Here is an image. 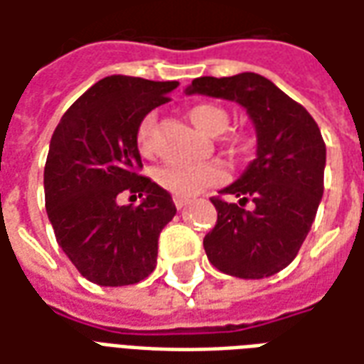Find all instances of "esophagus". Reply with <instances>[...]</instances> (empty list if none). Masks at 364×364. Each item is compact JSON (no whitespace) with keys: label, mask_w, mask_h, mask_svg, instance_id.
<instances>
[{"label":"esophagus","mask_w":364,"mask_h":364,"mask_svg":"<svg viewBox=\"0 0 364 364\" xmlns=\"http://www.w3.org/2000/svg\"><path fill=\"white\" fill-rule=\"evenodd\" d=\"M173 203H175V206H177V210H181V208H185V206H187V205H191V198L175 197Z\"/></svg>","instance_id":"obj_1"}]
</instances>
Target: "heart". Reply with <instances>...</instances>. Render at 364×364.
<instances>
[{
    "instance_id": "1",
    "label": "heart",
    "mask_w": 364,
    "mask_h": 364,
    "mask_svg": "<svg viewBox=\"0 0 364 364\" xmlns=\"http://www.w3.org/2000/svg\"><path fill=\"white\" fill-rule=\"evenodd\" d=\"M189 119L193 124L205 132V134H220L228 124V112L222 107L213 103H198L191 107ZM156 114L150 112L146 114L138 127H136V146L142 154L151 150V130H154ZM226 171L220 164L208 161V164H198V166H161L154 171V179L158 181L159 187H164L167 193L175 197H193L206 187L224 181Z\"/></svg>"
}]
</instances>
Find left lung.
I'll return each instance as SVG.
<instances>
[{"instance_id": "obj_1", "label": "left lung", "mask_w": 364, "mask_h": 364, "mask_svg": "<svg viewBox=\"0 0 364 364\" xmlns=\"http://www.w3.org/2000/svg\"><path fill=\"white\" fill-rule=\"evenodd\" d=\"M242 105L257 134V154L242 177L213 197L218 220L205 236L208 261L222 273L263 279L279 273L304 244L323 195L326 144L316 120L271 80L253 72L197 77L187 95ZM247 202L252 209H245Z\"/></svg>"}]
</instances>
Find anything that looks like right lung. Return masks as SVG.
<instances>
[{"mask_svg":"<svg viewBox=\"0 0 364 364\" xmlns=\"http://www.w3.org/2000/svg\"><path fill=\"white\" fill-rule=\"evenodd\" d=\"M177 85L103 77L64 112L52 134L44 166L48 220L62 252L95 284H134L156 269L159 232L177 208L166 189L140 175L136 127ZM124 190L143 203L119 205Z\"/></svg>","mask_w":364,"mask_h":364,"instance_id":"1","label":"right lung"}]
</instances>
